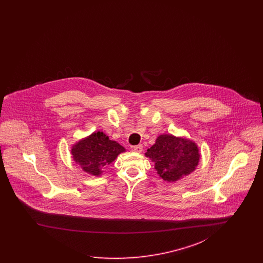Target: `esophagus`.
<instances>
[{"label":"esophagus","instance_id":"1","mask_svg":"<svg viewBox=\"0 0 263 263\" xmlns=\"http://www.w3.org/2000/svg\"><path fill=\"white\" fill-rule=\"evenodd\" d=\"M131 149H132V151L136 152V153H142V151H143V146H142V145L132 146V147H131Z\"/></svg>","mask_w":263,"mask_h":263}]
</instances>
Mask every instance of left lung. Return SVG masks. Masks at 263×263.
I'll list each match as a JSON object with an SVG mask.
<instances>
[{
  "instance_id": "8db88e82",
  "label": "left lung",
  "mask_w": 263,
  "mask_h": 263,
  "mask_svg": "<svg viewBox=\"0 0 263 263\" xmlns=\"http://www.w3.org/2000/svg\"><path fill=\"white\" fill-rule=\"evenodd\" d=\"M164 181L175 182L193 173L200 161L197 144L185 137L162 134L145 153Z\"/></svg>"
}]
</instances>
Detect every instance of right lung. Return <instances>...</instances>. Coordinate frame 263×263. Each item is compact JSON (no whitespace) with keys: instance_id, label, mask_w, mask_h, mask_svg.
<instances>
[{"instance_id":"add662e5","label":"right lung","mask_w":263,"mask_h":263,"mask_svg":"<svg viewBox=\"0 0 263 263\" xmlns=\"http://www.w3.org/2000/svg\"><path fill=\"white\" fill-rule=\"evenodd\" d=\"M124 152V147L100 131L80 139L71 147L73 160L85 173L93 176L102 175L104 166L112 163Z\"/></svg>"}]
</instances>
